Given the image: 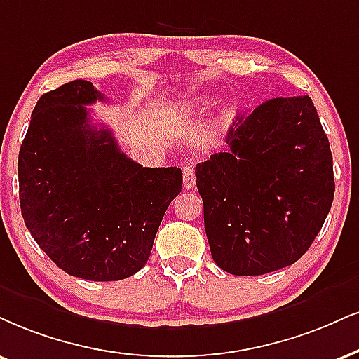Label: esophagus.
I'll return each mask as SVG.
<instances>
[{
    "instance_id": "obj_1",
    "label": "esophagus",
    "mask_w": 359,
    "mask_h": 359,
    "mask_svg": "<svg viewBox=\"0 0 359 359\" xmlns=\"http://www.w3.org/2000/svg\"><path fill=\"white\" fill-rule=\"evenodd\" d=\"M194 181H196V176H194V166L189 165V163H187V165L183 166V184H184V188L191 189L194 187Z\"/></svg>"
}]
</instances>
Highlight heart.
I'll list each match as a JSON object with an SVG mask.
<instances>
[{
    "label": "heart",
    "mask_w": 359,
    "mask_h": 359,
    "mask_svg": "<svg viewBox=\"0 0 359 359\" xmlns=\"http://www.w3.org/2000/svg\"><path fill=\"white\" fill-rule=\"evenodd\" d=\"M201 109V106L200 104H194V103H191V101H184V103H181V104H178V108H176V113H180V114H191V113H194V111H200Z\"/></svg>",
    "instance_id": "heart-1"
}]
</instances>
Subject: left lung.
I'll return each mask as SVG.
<instances>
[{
	"mask_svg": "<svg viewBox=\"0 0 359 359\" xmlns=\"http://www.w3.org/2000/svg\"><path fill=\"white\" fill-rule=\"evenodd\" d=\"M226 143L194 171L215 263L236 276L290 266L315 241L334 196L315 104L309 96L264 101L233 123Z\"/></svg>",
	"mask_w": 359,
	"mask_h": 359,
	"instance_id": "obj_1",
	"label": "left lung"
}]
</instances>
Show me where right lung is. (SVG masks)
Segmentation results:
<instances>
[{
  "label": "right lung",
  "mask_w": 359,
  "mask_h": 359,
  "mask_svg": "<svg viewBox=\"0 0 359 359\" xmlns=\"http://www.w3.org/2000/svg\"><path fill=\"white\" fill-rule=\"evenodd\" d=\"M103 100L85 79L44 93L21 143L18 180L26 228L53 263L83 280L118 281L146 264L183 175L119 151L111 130L93 126L85 108Z\"/></svg>",
  "instance_id": "add662e5"
}]
</instances>
